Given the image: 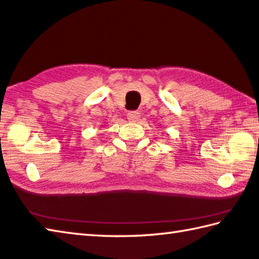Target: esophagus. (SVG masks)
Here are the masks:
<instances>
[{
    "label": "esophagus",
    "instance_id": "34e87169",
    "mask_svg": "<svg viewBox=\"0 0 259 259\" xmlns=\"http://www.w3.org/2000/svg\"><path fill=\"white\" fill-rule=\"evenodd\" d=\"M126 117L130 122H137L140 117V113L137 111H131L126 114Z\"/></svg>",
    "mask_w": 259,
    "mask_h": 259
}]
</instances>
